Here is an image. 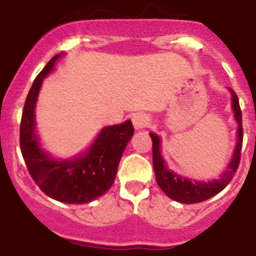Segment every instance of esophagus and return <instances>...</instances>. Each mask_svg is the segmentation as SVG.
<instances>
[{
	"label": "esophagus",
	"mask_w": 256,
	"mask_h": 256,
	"mask_svg": "<svg viewBox=\"0 0 256 256\" xmlns=\"http://www.w3.org/2000/svg\"><path fill=\"white\" fill-rule=\"evenodd\" d=\"M148 122H150V119H148V116L144 114H137L133 116L132 119V123L133 126H134L136 130H142V128H146V126H148Z\"/></svg>",
	"instance_id": "1"
}]
</instances>
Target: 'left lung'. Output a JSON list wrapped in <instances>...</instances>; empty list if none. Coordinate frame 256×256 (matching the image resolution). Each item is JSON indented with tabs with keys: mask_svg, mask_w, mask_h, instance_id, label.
Wrapping results in <instances>:
<instances>
[{
	"mask_svg": "<svg viewBox=\"0 0 256 256\" xmlns=\"http://www.w3.org/2000/svg\"><path fill=\"white\" fill-rule=\"evenodd\" d=\"M230 91L232 94V108H234V118L238 123V130H237L238 141H237L234 158L227 166V170L222 174L219 180H210V182H191L187 178L180 177V176H177L176 173L169 170L164 160H162V155H160V138L154 133H150V137L152 140V164L156 182L168 198H173L178 202H183V204L201 202V201L208 200V198L219 194L232 180L234 176L236 174L240 159H241V150H242V114H241V108H240L238 97H237L236 92L232 91V90H230Z\"/></svg>",
	"mask_w": 256,
	"mask_h": 256,
	"instance_id": "obj_1",
	"label": "left lung"
}]
</instances>
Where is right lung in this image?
Returning a JSON list of instances; mask_svg holds the SVG:
<instances>
[{"instance_id":"right-lung-1","label":"right lung","mask_w":256,"mask_h":256,"mask_svg":"<svg viewBox=\"0 0 256 256\" xmlns=\"http://www.w3.org/2000/svg\"><path fill=\"white\" fill-rule=\"evenodd\" d=\"M60 55L47 62L29 90L20 122V150L30 177L47 196L66 204H86L112 186L123 151L134 130L130 120L106 126L90 151L74 160L56 162L42 151L34 133L36 101L44 78Z\"/></svg>"}]
</instances>
